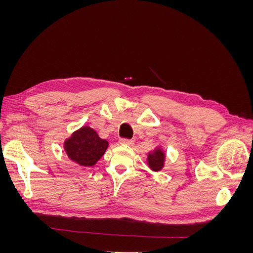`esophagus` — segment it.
I'll use <instances>...</instances> for the list:
<instances>
[{"instance_id": "34e87169", "label": "esophagus", "mask_w": 253, "mask_h": 253, "mask_svg": "<svg viewBox=\"0 0 253 253\" xmlns=\"http://www.w3.org/2000/svg\"><path fill=\"white\" fill-rule=\"evenodd\" d=\"M120 144H126V145H133L134 141L133 140H129V139H126V138H122L119 140Z\"/></svg>"}]
</instances>
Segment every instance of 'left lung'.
I'll return each mask as SVG.
<instances>
[{"label": "left lung", "mask_w": 253, "mask_h": 253, "mask_svg": "<svg viewBox=\"0 0 253 253\" xmlns=\"http://www.w3.org/2000/svg\"><path fill=\"white\" fill-rule=\"evenodd\" d=\"M166 156V152L162 147H156L154 150L149 152L147 157V165L149 169L154 172L162 171L165 167Z\"/></svg>", "instance_id": "left-lung-1"}]
</instances>
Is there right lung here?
Wrapping results in <instances>:
<instances>
[{
	"label": "right lung",
	"instance_id": "1",
	"mask_svg": "<svg viewBox=\"0 0 253 253\" xmlns=\"http://www.w3.org/2000/svg\"><path fill=\"white\" fill-rule=\"evenodd\" d=\"M65 154L81 167H93L109 148V141L99 137L94 128L83 126L65 139Z\"/></svg>",
	"mask_w": 253,
	"mask_h": 253
}]
</instances>
